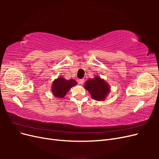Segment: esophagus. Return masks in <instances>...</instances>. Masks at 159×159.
Returning a JSON list of instances; mask_svg holds the SVG:
<instances>
[{
    "mask_svg": "<svg viewBox=\"0 0 159 159\" xmlns=\"http://www.w3.org/2000/svg\"><path fill=\"white\" fill-rule=\"evenodd\" d=\"M84 79H80V80H79V84H83L84 83Z\"/></svg>",
    "mask_w": 159,
    "mask_h": 159,
    "instance_id": "1",
    "label": "esophagus"
}]
</instances>
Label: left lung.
Listing matches in <instances>:
<instances>
[{
  "label": "left lung",
  "mask_w": 159,
  "mask_h": 159,
  "mask_svg": "<svg viewBox=\"0 0 159 159\" xmlns=\"http://www.w3.org/2000/svg\"><path fill=\"white\" fill-rule=\"evenodd\" d=\"M84 87L89 91L91 98L99 102L106 99L111 90L109 84L99 76L86 81Z\"/></svg>",
  "instance_id": "8db88e82"
}]
</instances>
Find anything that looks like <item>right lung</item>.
<instances>
[{
	"label": "right lung",
	"instance_id": "right-lung-1",
	"mask_svg": "<svg viewBox=\"0 0 159 159\" xmlns=\"http://www.w3.org/2000/svg\"><path fill=\"white\" fill-rule=\"evenodd\" d=\"M77 81L74 80H67L64 78L60 77L53 81L52 85V92L55 97L63 98L70 90V89L77 85Z\"/></svg>",
	"mask_w": 159,
	"mask_h": 159
}]
</instances>
